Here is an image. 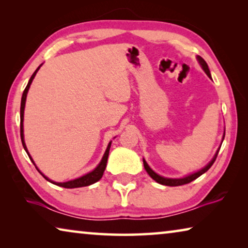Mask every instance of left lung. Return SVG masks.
I'll use <instances>...</instances> for the list:
<instances>
[{
	"mask_svg": "<svg viewBox=\"0 0 248 248\" xmlns=\"http://www.w3.org/2000/svg\"><path fill=\"white\" fill-rule=\"evenodd\" d=\"M197 59H198V61H199L200 65H201V68L203 69L205 74H207L208 77H209L210 78H211V74H210V70H209V68H208L207 62H205V61L203 60V59L201 58L200 56H197ZM224 136H225V131H224V134H223V139H224ZM222 142H223V140H222ZM220 148H221V146H220ZM220 148L217 149L216 155H215V156H213V158L211 159V162H209V164L205 165L202 170H198V171H196V173L188 175V176H186V177H183V178H166V177H163V176H159L158 174L155 173V171H154L152 169H151V167L148 165V163L145 162L144 158H143V165H144L145 170L148 171V174H149V175L151 176V177H152L156 183L161 184V185H165V186H171V187H174V186H182V185L191 183L192 180H195L196 178H198L199 176L204 174L205 171H207V170L210 169V167L212 166L213 163H215L216 158H217V153H219Z\"/></svg>",
	"mask_w": 248,
	"mask_h": 248,
	"instance_id": "obj_1",
	"label": "left lung"
}]
</instances>
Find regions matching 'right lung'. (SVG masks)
<instances>
[{"label":"right lung","mask_w":248,"mask_h":248,"mask_svg":"<svg viewBox=\"0 0 248 248\" xmlns=\"http://www.w3.org/2000/svg\"><path fill=\"white\" fill-rule=\"evenodd\" d=\"M41 64L37 68V70L33 72V74L31 75V78H29V82L27 84L26 89H25L24 93H23V96H22V102H20V139H22V143H23V146L25 151H26L29 158L31 159V162L33 163V165H35V162L32 161V158L31 155H29L28 151H27V148H26V144H25V141H24V125H23V121H24V109H25V103H26V97H27V93H28V90L29 87H31V84L32 82L33 78H35L36 73L38 72V70L40 69ZM110 145H111V142H109L108 143V146L106 149V152H105L104 156L102 158V161H100L99 164L97 165V167L94 170H92L91 173L86 174L82 176V177H78L77 179H73V180H69V182H65V183H57V182H53V180H50L48 177H46V176L41 173V171L38 170V167H37L36 165V169L37 170L39 171V173L44 176V177L48 180V182L52 183L54 185H57V186H60V187H63V188H78V187H85V186H90V185L94 184L96 182H98V180L103 177V174L105 171V169H106V165H107V159H108V155H109V150H110Z\"/></svg>","instance_id":"obj_1"}]
</instances>
